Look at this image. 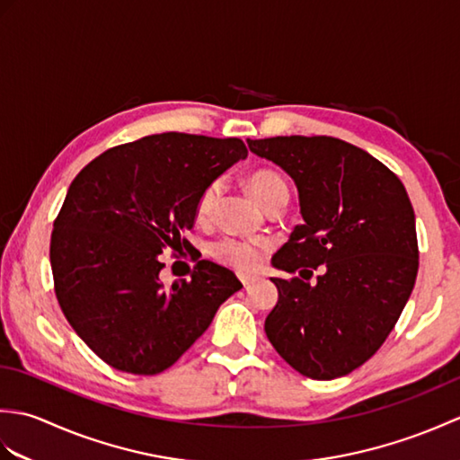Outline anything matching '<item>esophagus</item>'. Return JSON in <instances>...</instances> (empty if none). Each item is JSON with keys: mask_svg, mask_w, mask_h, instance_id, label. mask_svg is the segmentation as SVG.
<instances>
[{"mask_svg": "<svg viewBox=\"0 0 460 460\" xmlns=\"http://www.w3.org/2000/svg\"><path fill=\"white\" fill-rule=\"evenodd\" d=\"M239 279H241V282H243V287H245V288H247V287H251V285H255V282L259 280L257 277H247V275H241Z\"/></svg>", "mask_w": 460, "mask_h": 460, "instance_id": "esophagus-1", "label": "esophagus"}]
</instances>
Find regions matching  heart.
Instances as JSON below:
<instances>
[{"label":"heart","mask_w":460,"mask_h":460,"mask_svg":"<svg viewBox=\"0 0 460 460\" xmlns=\"http://www.w3.org/2000/svg\"><path fill=\"white\" fill-rule=\"evenodd\" d=\"M247 185L262 208H267L272 199L282 198V195L288 198V185L285 178L272 170H259L255 173H251ZM219 191H221L219 181H209L205 185L201 193L198 195V201H195V219L201 223L211 219L215 203L219 199ZM265 249H267L265 243L223 237L219 241L211 243L209 255L215 261H219L221 265H227L241 272H251L259 267L261 255L265 252Z\"/></svg>","instance_id":"obj_1"}]
</instances>
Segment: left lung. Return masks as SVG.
<instances>
[{"instance_id": "obj_1", "label": "left lung", "mask_w": 460, "mask_h": 460, "mask_svg": "<svg viewBox=\"0 0 460 460\" xmlns=\"http://www.w3.org/2000/svg\"><path fill=\"white\" fill-rule=\"evenodd\" d=\"M298 188L305 225L272 257L301 279H272L279 302L265 332L285 361L312 379L348 376L397 324L417 279L415 213L402 180L366 150L332 136L247 140Z\"/></svg>"}]
</instances>
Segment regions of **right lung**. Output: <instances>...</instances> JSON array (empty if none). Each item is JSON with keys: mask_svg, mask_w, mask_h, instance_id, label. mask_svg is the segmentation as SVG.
<instances>
[{"mask_svg": "<svg viewBox=\"0 0 460 460\" xmlns=\"http://www.w3.org/2000/svg\"><path fill=\"white\" fill-rule=\"evenodd\" d=\"M239 138L164 132L114 146L86 164L51 233L55 295L68 324L106 364L155 376L188 351L243 288L229 269L199 261L164 288L159 255L182 252L201 190L247 158Z\"/></svg>", "mask_w": 460, "mask_h": 460, "instance_id": "add662e5", "label": "right lung"}]
</instances>
